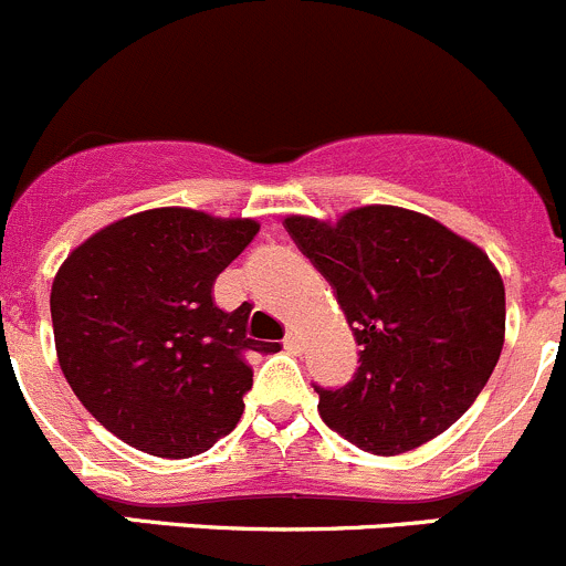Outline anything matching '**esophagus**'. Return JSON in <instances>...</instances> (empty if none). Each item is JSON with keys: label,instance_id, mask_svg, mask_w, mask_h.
I'll list each match as a JSON object with an SVG mask.
<instances>
[{"label": "esophagus", "instance_id": "34e87169", "mask_svg": "<svg viewBox=\"0 0 566 566\" xmlns=\"http://www.w3.org/2000/svg\"><path fill=\"white\" fill-rule=\"evenodd\" d=\"M283 349H285V352H300V349H302L300 335H296V333L285 335V338H283Z\"/></svg>", "mask_w": 566, "mask_h": 566}]
</instances>
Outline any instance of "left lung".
<instances>
[{
    "instance_id": "obj_1",
    "label": "left lung",
    "mask_w": 566,
    "mask_h": 566,
    "mask_svg": "<svg viewBox=\"0 0 566 566\" xmlns=\"http://www.w3.org/2000/svg\"><path fill=\"white\" fill-rule=\"evenodd\" d=\"M283 226L333 285L360 346L344 388L313 385L324 423L379 457L446 432L503 349L506 294L490 259L432 217L396 206L355 209L335 226L313 217Z\"/></svg>"
}]
</instances>
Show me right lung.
<instances>
[{
  "instance_id": "obj_1",
  "label": "right lung",
  "mask_w": 566,
  "mask_h": 566,
  "mask_svg": "<svg viewBox=\"0 0 566 566\" xmlns=\"http://www.w3.org/2000/svg\"><path fill=\"white\" fill-rule=\"evenodd\" d=\"M259 233L253 220L150 209L87 239L60 266L52 324L60 368L123 443L184 460L239 423L253 388L248 307L214 305V281Z\"/></svg>"
}]
</instances>
